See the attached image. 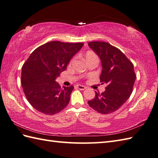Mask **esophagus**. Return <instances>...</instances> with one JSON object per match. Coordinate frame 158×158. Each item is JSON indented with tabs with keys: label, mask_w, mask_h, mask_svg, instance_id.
I'll return each instance as SVG.
<instances>
[{
	"label": "esophagus",
	"mask_w": 158,
	"mask_h": 158,
	"mask_svg": "<svg viewBox=\"0 0 158 158\" xmlns=\"http://www.w3.org/2000/svg\"><path fill=\"white\" fill-rule=\"evenodd\" d=\"M77 88L79 89H81V90H84V89H86V87L84 86V85H77Z\"/></svg>",
	"instance_id": "esophagus-1"
}]
</instances>
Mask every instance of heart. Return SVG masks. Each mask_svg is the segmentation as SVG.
<instances>
[{
	"instance_id": "obj_1",
	"label": "heart",
	"mask_w": 158,
	"mask_h": 158,
	"mask_svg": "<svg viewBox=\"0 0 158 158\" xmlns=\"http://www.w3.org/2000/svg\"><path fill=\"white\" fill-rule=\"evenodd\" d=\"M85 60L87 62L89 61V60H90L94 59V58H98V56H96V53L94 52H91V51L87 52L85 54ZM72 61H73V60H71V62Z\"/></svg>"
}]
</instances>
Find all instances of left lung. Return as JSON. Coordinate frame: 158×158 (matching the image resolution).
I'll return each instance as SVG.
<instances>
[{
	"label": "left lung",
	"mask_w": 158,
	"mask_h": 158,
	"mask_svg": "<svg viewBox=\"0 0 158 158\" xmlns=\"http://www.w3.org/2000/svg\"><path fill=\"white\" fill-rule=\"evenodd\" d=\"M88 45L101 60L102 70L100 82L106 83L105 91L96 92L88 101L90 107L102 114L119 109L132 92L136 75L132 62L120 50L108 43L89 42Z\"/></svg>",
	"instance_id": "8db88e82"
}]
</instances>
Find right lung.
<instances>
[{"instance_id": "right-lung-1", "label": "right lung", "mask_w": 158, "mask_h": 158, "mask_svg": "<svg viewBox=\"0 0 158 158\" xmlns=\"http://www.w3.org/2000/svg\"><path fill=\"white\" fill-rule=\"evenodd\" d=\"M82 43L51 41L33 52L22 66L21 83L29 103L45 115H54L68 105L74 86H63L56 81L65 70Z\"/></svg>"}]
</instances>
